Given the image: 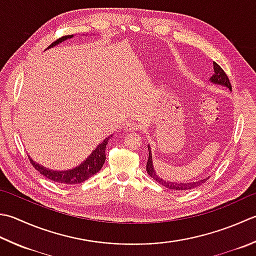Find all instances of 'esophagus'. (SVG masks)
<instances>
[{
  "label": "esophagus",
  "instance_id": "1",
  "mask_svg": "<svg viewBox=\"0 0 256 256\" xmlns=\"http://www.w3.org/2000/svg\"><path fill=\"white\" fill-rule=\"evenodd\" d=\"M140 128H141V126L135 122H128L125 124V130L126 131H140Z\"/></svg>",
  "mask_w": 256,
  "mask_h": 256
}]
</instances>
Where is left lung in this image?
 Instances as JSON below:
<instances>
[{
	"label": "left lung",
	"instance_id": "1",
	"mask_svg": "<svg viewBox=\"0 0 256 256\" xmlns=\"http://www.w3.org/2000/svg\"><path fill=\"white\" fill-rule=\"evenodd\" d=\"M214 65V74L213 76L211 78V82L213 83H216V84H221L224 85V86L228 88L230 90L232 91V85L231 82H230L228 76L223 71V68L220 66L218 63L213 62ZM148 148V163H146V171L148 174L151 176L153 180H155L158 183L162 184L163 186H165L168 190H172V191H188V190H192L200 186V185H202L203 183H205V181H208V178H203L201 181H198V182H190V183H181V182H168V181H164V180L160 178L156 174H155V171L153 168V162H152V154H151V148Z\"/></svg>",
	"mask_w": 256,
	"mask_h": 256
}]
</instances>
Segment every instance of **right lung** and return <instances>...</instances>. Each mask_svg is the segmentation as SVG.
I'll return each mask as SVG.
<instances>
[{"mask_svg":"<svg viewBox=\"0 0 256 256\" xmlns=\"http://www.w3.org/2000/svg\"><path fill=\"white\" fill-rule=\"evenodd\" d=\"M73 35H65V36L60 38L56 40V41H54L51 45H48V48L55 46L56 44L61 43L65 41L66 38H70ZM108 142V138H105L81 165H78V166L75 168L70 170V171H63V172L51 171V170L45 168L44 166H42V165L35 163L30 156L28 158L33 166L36 168L42 175H44L45 178L51 180V181L62 183V184H71V185L78 184V183L84 182L85 180H88V178H91L92 175L96 174L102 168L103 164L105 162V158H106V155H105V148H106Z\"/></svg>","mask_w":256,"mask_h":256,"instance_id":"1","label":"right lung"}]
</instances>
